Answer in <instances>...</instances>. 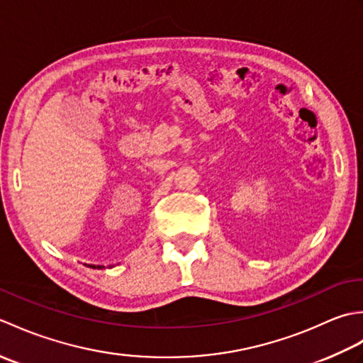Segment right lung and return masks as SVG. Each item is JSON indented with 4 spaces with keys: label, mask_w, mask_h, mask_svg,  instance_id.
Returning a JSON list of instances; mask_svg holds the SVG:
<instances>
[{
    "label": "right lung",
    "mask_w": 363,
    "mask_h": 363,
    "mask_svg": "<svg viewBox=\"0 0 363 363\" xmlns=\"http://www.w3.org/2000/svg\"><path fill=\"white\" fill-rule=\"evenodd\" d=\"M90 267H91V268H103L101 265H98V267H95V265H90Z\"/></svg>",
    "instance_id": "1"
}]
</instances>
